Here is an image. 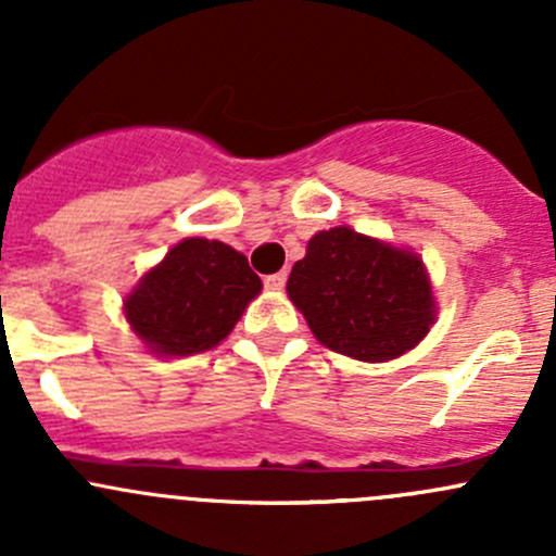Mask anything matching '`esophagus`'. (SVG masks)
Masks as SVG:
<instances>
[{"label": "esophagus", "instance_id": "34e87169", "mask_svg": "<svg viewBox=\"0 0 556 556\" xmlns=\"http://www.w3.org/2000/svg\"><path fill=\"white\" fill-rule=\"evenodd\" d=\"M285 282H288V274H285V271L271 274V277L263 279V285H266V290H274V293H279V290L285 288Z\"/></svg>", "mask_w": 556, "mask_h": 556}]
</instances>
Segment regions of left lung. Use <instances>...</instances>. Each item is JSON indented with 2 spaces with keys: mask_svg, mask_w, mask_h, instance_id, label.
Here are the masks:
<instances>
[{
  "mask_svg": "<svg viewBox=\"0 0 556 556\" xmlns=\"http://www.w3.org/2000/svg\"><path fill=\"white\" fill-rule=\"evenodd\" d=\"M288 295L328 350L366 363L406 355L435 323V299L417 252L352 231L314 233Z\"/></svg>",
  "mask_w": 556,
  "mask_h": 556,
  "instance_id": "obj_1",
  "label": "left lung"
}]
</instances>
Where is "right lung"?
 <instances>
[{"mask_svg":"<svg viewBox=\"0 0 556 556\" xmlns=\"http://www.w3.org/2000/svg\"><path fill=\"white\" fill-rule=\"evenodd\" d=\"M263 282L242 252L217 239H182L123 301L153 355L185 357L220 344Z\"/></svg>","mask_w":556,"mask_h":556,"instance_id":"obj_1","label":"right lung"}]
</instances>
